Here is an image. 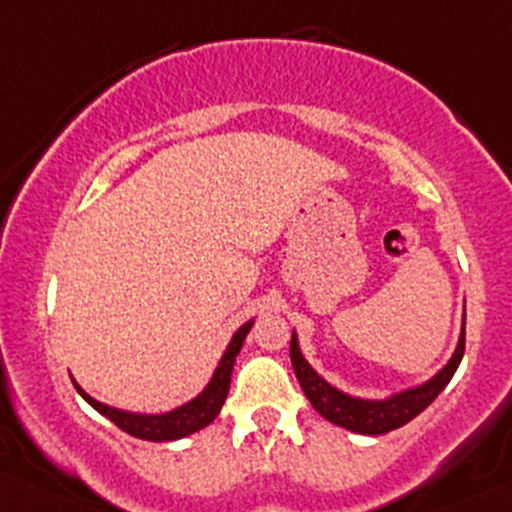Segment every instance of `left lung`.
Listing matches in <instances>:
<instances>
[{
	"mask_svg": "<svg viewBox=\"0 0 512 512\" xmlns=\"http://www.w3.org/2000/svg\"><path fill=\"white\" fill-rule=\"evenodd\" d=\"M464 343H466V311H464V324H461V336L456 343V351L449 358V363L439 370L434 378H429L427 383L407 387V390L395 392V395L385 397V400H363V397H353L348 392L338 390L331 383H326L309 363L301 355L297 331L292 333V343H289V358H292L294 373L304 390V395L309 397V402L314 405V410L326 417L331 424L348 429L355 434H387L392 429H400L402 424H407L410 419L417 417L419 412L427 410L441 390L449 385V380L454 378L456 368H459L461 358H464Z\"/></svg>",
	"mask_w": 512,
	"mask_h": 512,
	"instance_id": "1",
	"label": "left lung"
}]
</instances>
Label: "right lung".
Returning <instances> with one entry per match:
<instances>
[{
    "instance_id": "1",
    "label": "right lung",
    "mask_w": 512,
    "mask_h": 512,
    "mask_svg": "<svg viewBox=\"0 0 512 512\" xmlns=\"http://www.w3.org/2000/svg\"><path fill=\"white\" fill-rule=\"evenodd\" d=\"M252 324H255V319H250L247 324H242L238 331L233 333V338H230L223 358H220L218 368H215L211 383L203 387V392H198L193 400L184 402V405L176 407V410L161 412V414L117 410V407H110V405H105V402H98L95 397H90L83 387L75 383V380H73V385H75V390L80 392V397H83L90 407H95L102 417H107L110 422H115L122 432L132 434V437L147 439V441L184 439V437H188V434L208 427V424L218 417L220 407H223L225 397H228L235 358H238L242 343H245Z\"/></svg>"
}]
</instances>
